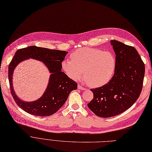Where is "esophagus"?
<instances>
[{
    "instance_id": "34e87169",
    "label": "esophagus",
    "mask_w": 152,
    "mask_h": 152,
    "mask_svg": "<svg viewBox=\"0 0 152 152\" xmlns=\"http://www.w3.org/2000/svg\"><path fill=\"white\" fill-rule=\"evenodd\" d=\"M78 88L80 89V90H85L86 89L85 87H83V86H81L80 85H78Z\"/></svg>"
}]
</instances>
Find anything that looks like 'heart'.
<instances>
[{
	"instance_id": "b5f03b06",
	"label": "heart",
	"mask_w": 152,
	"mask_h": 152,
	"mask_svg": "<svg viewBox=\"0 0 152 152\" xmlns=\"http://www.w3.org/2000/svg\"><path fill=\"white\" fill-rule=\"evenodd\" d=\"M71 60H64L62 67L67 76L77 81L84 78L92 87L105 85L113 77L115 68V59L108 50L84 48L70 54Z\"/></svg>"
}]
</instances>
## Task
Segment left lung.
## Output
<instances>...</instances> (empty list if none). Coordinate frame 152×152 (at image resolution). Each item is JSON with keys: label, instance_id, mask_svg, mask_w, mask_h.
I'll list each match as a JSON object with an SVG mask.
<instances>
[{"label": "left lung", "instance_id": "1", "mask_svg": "<svg viewBox=\"0 0 152 152\" xmlns=\"http://www.w3.org/2000/svg\"><path fill=\"white\" fill-rule=\"evenodd\" d=\"M111 44L115 53L114 74L104 85L91 89L93 98L87 104L101 118L114 116L131 107L140 95L145 75V64L135 48L116 40Z\"/></svg>", "mask_w": 152, "mask_h": 152}]
</instances>
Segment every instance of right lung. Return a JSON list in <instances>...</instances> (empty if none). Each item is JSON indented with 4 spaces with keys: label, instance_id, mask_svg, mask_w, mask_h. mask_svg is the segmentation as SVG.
I'll use <instances>...</instances> for the list:
<instances>
[{
    "label": "right lung",
    "instance_id": "add662e5",
    "mask_svg": "<svg viewBox=\"0 0 152 152\" xmlns=\"http://www.w3.org/2000/svg\"><path fill=\"white\" fill-rule=\"evenodd\" d=\"M67 54L64 50L35 46L17 50L9 66V80L10 93L20 108L32 115L48 116L56 113L64 105L70 93L77 88V83L61 71L62 62ZM28 58L42 61L52 73L46 91L42 97L33 102H25L20 100L16 96L12 86L14 69L19 62Z\"/></svg>",
    "mask_w": 152,
    "mask_h": 152
}]
</instances>
